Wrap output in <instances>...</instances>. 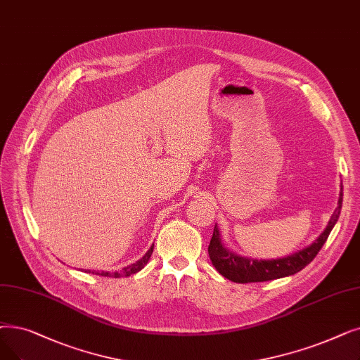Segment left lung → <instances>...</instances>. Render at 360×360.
Wrapping results in <instances>:
<instances>
[{
	"label": "left lung",
	"mask_w": 360,
	"mask_h": 360,
	"mask_svg": "<svg viewBox=\"0 0 360 360\" xmlns=\"http://www.w3.org/2000/svg\"><path fill=\"white\" fill-rule=\"evenodd\" d=\"M342 205V185L338 197V205L334 210L330 222H328L325 231L318 237L315 243H311L309 247L300 250L291 256L283 259H272V260H257L238 256L229 252L222 244L221 233H219L217 225H214L213 236L209 244V256L216 271L229 281L238 284L247 283H263V281H272L278 278H284L300 272L303 268L316 257L319 250L325 244L328 236L333 231L334 225L338 221Z\"/></svg>",
	"instance_id": "obj_1"
}]
</instances>
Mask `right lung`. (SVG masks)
<instances>
[{"label": "right lung", "mask_w": 360, "mask_h": 360, "mask_svg": "<svg viewBox=\"0 0 360 360\" xmlns=\"http://www.w3.org/2000/svg\"><path fill=\"white\" fill-rule=\"evenodd\" d=\"M153 248H154V244L150 247V250L148 252L139 259L138 262H135V263H132V264H129V266H127V268H123L120 272H115V274H110V272H101V274H97V275H101V276H113V278H120V276H129V275H132V274H136V272H139L141 271L146 264L148 263V260H150V257H151V253H153ZM86 272V271H85ZM94 274V272H92Z\"/></svg>", "instance_id": "add662e5"}]
</instances>
